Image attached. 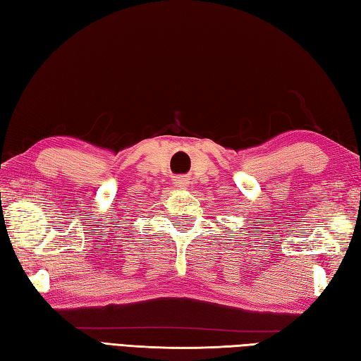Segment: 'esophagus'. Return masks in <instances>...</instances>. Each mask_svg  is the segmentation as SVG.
Returning a JSON list of instances; mask_svg holds the SVG:
<instances>
[{
    "label": "esophagus",
    "mask_w": 361,
    "mask_h": 361,
    "mask_svg": "<svg viewBox=\"0 0 361 361\" xmlns=\"http://www.w3.org/2000/svg\"><path fill=\"white\" fill-rule=\"evenodd\" d=\"M173 183H175V186H178V188H185V186H188V185H189V178H186V176L180 175V176H176Z\"/></svg>",
    "instance_id": "34e87169"
}]
</instances>
